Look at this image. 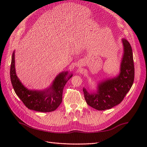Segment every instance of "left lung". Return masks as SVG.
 <instances>
[{
    "instance_id": "left-lung-1",
    "label": "left lung",
    "mask_w": 147,
    "mask_h": 147,
    "mask_svg": "<svg viewBox=\"0 0 147 147\" xmlns=\"http://www.w3.org/2000/svg\"><path fill=\"white\" fill-rule=\"evenodd\" d=\"M123 55L119 73L117 77L100 82L97 90L89 92L83 88L86 103L97 110L110 109L118 105L130 90L134 80V65L132 48L125 38H123Z\"/></svg>"
}]
</instances>
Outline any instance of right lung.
<instances>
[{
	"instance_id": "obj_1",
	"label": "right lung",
	"mask_w": 147,
	"mask_h": 147,
	"mask_svg": "<svg viewBox=\"0 0 147 147\" xmlns=\"http://www.w3.org/2000/svg\"><path fill=\"white\" fill-rule=\"evenodd\" d=\"M72 74L64 71L57 75L52 84L43 90H31L26 88L17 77L15 70V51L13 53L10 67V78L16 95L30 110L40 112L55 110L63 100V89Z\"/></svg>"
}]
</instances>
